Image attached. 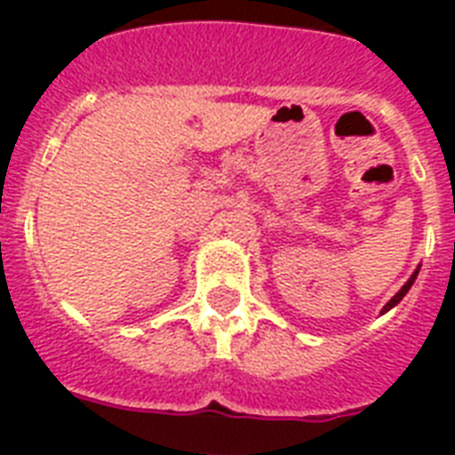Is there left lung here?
<instances>
[{"label": "left lung", "instance_id": "left-lung-1", "mask_svg": "<svg viewBox=\"0 0 455 455\" xmlns=\"http://www.w3.org/2000/svg\"><path fill=\"white\" fill-rule=\"evenodd\" d=\"M418 271H420V269H416V271H413V276H411V278H409V281H406V283H403V288H402V291L396 292L395 298H392V299H389V302H387V304H385V309H382V314H385V311H389V309H392V307H396V304L402 302V299H403V295H406V292H409V291H411V285H413V281H416V276H418Z\"/></svg>", "mask_w": 455, "mask_h": 455}]
</instances>
